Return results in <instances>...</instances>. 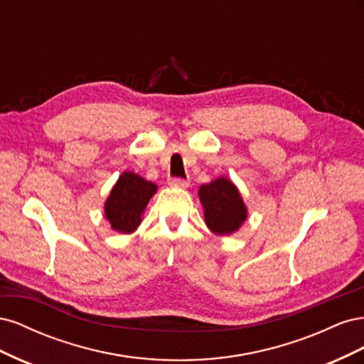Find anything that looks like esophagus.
<instances>
[{
  "label": "esophagus",
  "mask_w": 364,
  "mask_h": 364,
  "mask_svg": "<svg viewBox=\"0 0 364 364\" xmlns=\"http://www.w3.org/2000/svg\"><path fill=\"white\" fill-rule=\"evenodd\" d=\"M168 185L170 186H181V188H186V186L190 185L188 179H183V178H171L168 179Z\"/></svg>",
  "instance_id": "1"
}]
</instances>
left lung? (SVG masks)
I'll return each mask as SVG.
<instances>
[{"label": "left lung", "mask_w": 364, "mask_h": 364, "mask_svg": "<svg viewBox=\"0 0 364 364\" xmlns=\"http://www.w3.org/2000/svg\"><path fill=\"white\" fill-rule=\"evenodd\" d=\"M205 223L217 235H229L247 218L246 205L237 186L226 178H218L199 190Z\"/></svg>", "instance_id": "obj_1"}]
</instances>
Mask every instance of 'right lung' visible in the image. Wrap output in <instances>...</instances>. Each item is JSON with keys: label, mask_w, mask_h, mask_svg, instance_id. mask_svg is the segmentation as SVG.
Masks as SVG:
<instances>
[{"label": "right lung", "mask_w": 364, "mask_h": 364, "mask_svg": "<svg viewBox=\"0 0 364 364\" xmlns=\"http://www.w3.org/2000/svg\"><path fill=\"white\" fill-rule=\"evenodd\" d=\"M158 186L141 176L124 171L119 176L105 203V215L111 228L121 234H132L141 225V217Z\"/></svg>", "instance_id": "obj_1"}]
</instances>
